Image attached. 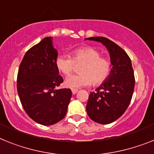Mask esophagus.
Here are the masks:
<instances>
[{
	"mask_svg": "<svg viewBox=\"0 0 154 154\" xmlns=\"http://www.w3.org/2000/svg\"><path fill=\"white\" fill-rule=\"evenodd\" d=\"M71 91H72V93H73V95H75L76 93L78 91V90L77 89H75V88H73V89H71Z\"/></svg>",
	"mask_w": 154,
	"mask_h": 154,
	"instance_id": "esophagus-1",
	"label": "esophagus"
}]
</instances>
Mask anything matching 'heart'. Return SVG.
<instances>
[{
  "label": "heart",
  "instance_id": "heart-1",
  "mask_svg": "<svg viewBox=\"0 0 154 154\" xmlns=\"http://www.w3.org/2000/svg\"><path fill=\"white\" fill-rule=\"evenodd\" d=\"M100 52L94 48L83 47L74 49L71 52V58L67 55H59L55 60V66L64 75H69L74 69L75 64L82 63L79 74L70 75L65 81L66 87L78 88L91 85H100L109 77L111 63L106 58L100 57Z\"/></svg>",
  "mask_w": 154,
  "mask_h": 154
}]
</instances>
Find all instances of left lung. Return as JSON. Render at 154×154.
Masks as SVG:
<instances>
[{"instance_id":"8db88e82","label":"left lung","mask_w":154,"mask_h":154,"mask_svg":"<svg viewBox=\"0 0 154 154\" xmlns=\"http://www.w3.org/2000/svg\"><path fill=\"white\" fill-rule=\"evenodd\" d=\"M85 40L103 44L109 51L112 69L109 77L91 92L86 110L89 117L102 125L110 124L121 117L130 104L135 87L131 59L120 46L103 37Z\"/></svg>"}]
</instances>
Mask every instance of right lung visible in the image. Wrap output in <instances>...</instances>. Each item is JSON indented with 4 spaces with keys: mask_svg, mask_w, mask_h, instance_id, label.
Instances as JSON below:
<instances>
[{
    "mask_svg": "<svg viewBox=\"0 0 154 154\" xmlns=\"http://www.w3.org/2000/svg\"><path fill=\"white\" fill-rule=\"evenodd\" d=\"M57 57L52 37H45L27 51L18 72L17 91L23 109L42 125L63 120L72 96L69 88L57 89L63 82L55 66Z\"/></svg>",
    "mask_w": 154,
    "mask_h": 154,
    "instance_id": "obj_1",
    "label": "right lung"
}]
</instances>
